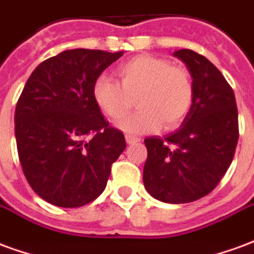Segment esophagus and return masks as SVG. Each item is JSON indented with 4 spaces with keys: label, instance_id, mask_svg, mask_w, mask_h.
<instances>
[{
    "label": "esophagus",
    "instance_id": "esophagus-1",
    "mask_svg": "<svg viewBox=\"0 0 254 254\" xmlns=\"http://www.w3.org/2000/svg\"><path fill=\"white\" fill-rule=\"evenodd\" d=\"M125 138H127V144H134V143H138V141H140V137H136V136H130V134H127V136H125Z\"/></svg>",
    "mask_w": 254,
    "mask_h": 254
}]
</instances>
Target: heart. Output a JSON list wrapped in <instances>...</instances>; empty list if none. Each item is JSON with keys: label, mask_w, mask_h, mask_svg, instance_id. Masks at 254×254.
I'll use <instances>...</instances> for the list:
<instances>
[{"label": "heart", "mask_w": 254, "mask_h": 254, "mask_svg": "<svg viewBox=\"0 0 254 254\" xmlns=\"http://www.w3.org/2000/svg\"><path fill=\"white\" fill-rule=\"evenodd\" d=\"M120 83L99 76L92 87L95 103L111 120H120L132 107H140L118 122L127 133L154 132L162 125H180L194 100V83L185 67L174 66L165 58L137 56L117 69Z\"/></svg>", "instance_id": "1"}]
</instances>
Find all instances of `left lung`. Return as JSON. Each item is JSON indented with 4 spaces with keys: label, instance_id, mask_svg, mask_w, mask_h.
I'll use <instances>...</instances> for the list:
<instances>
[{
    "label": "left lung",
    "instance_id": "obj_1",
    "mask_svg": "<svg viewBox=\"0 0 254 254\" xmlns=\"http://www.w3.org/2000/svg\"><path fill=\"white\" fill-rule=\"evenodd\" d=\"M174 56L190 72L194 100L178 130L144 140L148 156L143 181L155 198L184 204L216 188L233 162L240 130L234 91L218 67L193 50Z\"/></svg>",
    "mask_w": 254,
    "mask_h": 254
}]
</instances>
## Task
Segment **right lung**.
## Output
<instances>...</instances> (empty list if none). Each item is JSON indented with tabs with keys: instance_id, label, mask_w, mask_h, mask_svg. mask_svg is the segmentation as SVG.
Listing matches in <instances>:
<instances>
[{
	"instance_id": "1",
	"label": "right lung",
	"mask_w": 254,
	"mask_h": 254,
	"mask_svg": "<svg viewBox=\"0 0 254 254\" xmlns=\"http://www.w3.org/2000/svg\"><path fill=\"white\" fill-rule=\"evenodd\" d=\"M124 52L74 49L39 64L14 111L17 152L30 187L53 205L76 208L102 194L127 148L95 103L92 87Z\"/></svg>"
}]
</instances>
